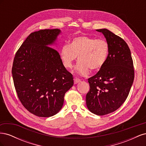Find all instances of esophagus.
<instances>
[{"label": "esophagus", "instance_id": "34e87169", "mask_svg": "<svg viewBox=\"0 0 146 146\" xmlns=\"http://www.w3.org/2000/svg\"><path fill=\"white\" fill-rule=\"evenodd\" d=\"M80 82H81V80L79 78H74V84H77V83Z\"/></svg>", "mask_w": 146, "mask_h": 146}]
</instances>
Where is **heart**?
Listing matches in <instances>:
<instances>
[{
	"instance_id": "1",
	"label": "heart",
	"mask_w": 146,
	"mask_h": 146,
	"mask_svg": "<svg viewBox=\"0 0 146 146\" xmlns=\"http://www.w3.org/2000/svg\"><path fill=\"white\" fill-rule=\"evenodd\" d=\"M109 53V45L103 39H95L88 36L74 38L69 44L61 47L60 57L66 69H71L77 56L79 60L76 71L86 76L90 69L98 70L105 63Z\"/></svg>"
}]
</instances>
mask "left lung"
Listing matches in <instances>:
<instances>
[{
    "label": "left lung",
    "mask_w": 146,
    "mask_h": 146,
    "mask_svg": "<svg viewBox=\"0 0 146 146\" xmlns=\"http://www.w3.org/2000/svg\"><path fill=\"white\" fill-rule=\"evenodd\" d=\"M97 31L104 35L109 53L98 72L88 79L90 89L86 103L91 113L103 116L116 111L124 103L133 82L135 70L126 42L106 29Z\"/></svg>",
    "instance_id": "1"
}]
</instances>
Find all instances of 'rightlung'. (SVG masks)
<instances>
[{
    "instance_id": "right-lung-1",
    "label": "right lung",
    "mask_w": 146,
    "mask_h": 146,
    "mask_svg": "<svg viewBox=\"0 0 146 146\" xmlns=\"http://www.w3.org/2000/svg\"><path fill=\"white\" fill-rule=\"evenodd\" d=\"M59 29L31 33L16 53L12 76L17 97L25 109L38 117H50L63 107L65 93L74 85L72 74L52 46Z\"/></svg>"
}]
</instances>
